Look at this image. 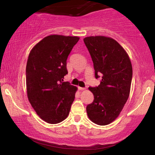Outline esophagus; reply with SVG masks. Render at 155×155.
I'll return each instance as SVG.
<instances>
[{
  "instance_id": "34e87169",
  "label": "esophagus",
  "mask_w": 155,
  "mask_h": 155,
  "mask_svg": "<svg viewBox=\"0 0 155 155\" xmlns=\"http://www.w3.org/2000/svg\"><path fill=\"white\" fill-rule=\"evenodd\" d=\"M78 89H79L80 90H85L86 88L84 87H78Z\"/></svg>"
}]
</instances>
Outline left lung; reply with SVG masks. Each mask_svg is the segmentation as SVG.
Wrapping results in <instances>:
<instances>
[{"label":"left lung","instance_id":"1","mask_svg":"<svg viewBox=\"0 0 155 155\" xmlns=\"http://www.w3.org/2000/svg\"><path fill=\"white\" fill-rule=\"evenodd\" d=\"M83 41L94 63L95 78L102 75L100 84L89 87L94 101L87 114L99 126L111 124L119 116L130 94L133 68L126 50L111 37L91 36Z\"/></svg>","mask_w":155,"mask_h":155}]
</instances>
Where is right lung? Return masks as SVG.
Returning <instances> with one entry per match:
<instances>
[{"instance_id": "add662e5", "label": "right lung", "mask_w": 155, "mask_h": 155, "mask_svg": "<svg viewBox=\"0 0 155 155\" xmlns=\"http://www.w3.org/2000/svg\"><path fill=\"white\" fill-rule=\"evenodd\" d=\"M80 37L51 35L31 48L26 67L29 103L48 124H58L68 116L78 87L63 82L66 61Z\"/></svg>"}]
</instances>
